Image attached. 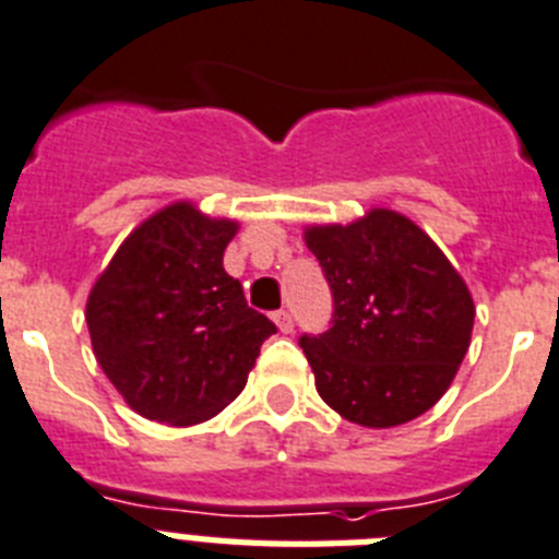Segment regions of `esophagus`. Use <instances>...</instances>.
I'll use <instances>...</instances> for the list:
<instances>
[{
  "mask_svg": "<svg viewBox=\"0 0 559 559\" xmlns=\"http://www.w3.org/2000/svg\"><path fill=\"white\" fill-rule=\"evenodd\" d=\"M273 320H275V326H278V332H284V334L293 332V314L286 312V309H281V312H275Z\"/></svg>",
  "mask_w": 559,
  "mask_h": 559,
  "instance_id": "1",
  "label": "esophagus"
}]
</instances>
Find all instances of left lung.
<instances>
[{
    "mask_svg": "<svg viewBox=\"0 0 559 559\" xmlns=\"http://www.w3.org/2000/svg\"><path fill=\"white\" fill-rule=\"evenodd\" d=\"M334 295L332 329L300 337L320 400L362 427H396L436 405L473 337L475 304L416 222L371 207L348 225H307Z\"/></svg>",
    "mask_w": 559,
    "mask_h": 559,
    "instance_id": "left-lung-1",
    "label": "left lung"
}]
</instances>
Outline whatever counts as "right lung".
I'll list each match as a JSON object with an SVG mask.
<instances>
[{"instance_id":"add662e5","label":"right lung","mask_w":559,"mask_h":559,"mask_svg":"<svg viewBox=\"0 0 559 559\" xmlns=\"http://www.w3.org/2000/svg\"><path fill=\"white\" fill-rule=\"evenodd\" d=\"M236 219L171 202L140 222L86 298L92 352L134 414L191 427L225 411L273 320L225 273Z\"/></svg>"}]
</instances>
